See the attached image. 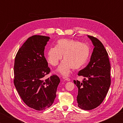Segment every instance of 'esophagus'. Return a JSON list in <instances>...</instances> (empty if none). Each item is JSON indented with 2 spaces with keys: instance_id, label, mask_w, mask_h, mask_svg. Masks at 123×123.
<instances>
[{
  "instance_id": "obj_1",
  "label": "esophagus",
  "mask_w": 123,
  "mask_h": 123,
  "mask_svg": "<svg viewBox=\"0 0 123 123\" xmlns=\"http://www.w3.org/2000/svg\"><path fill=\"white\" fill-rule=\"evenodd\" d=\"M63 79H64V80H65L66 81H69L70 80V79L69 78H67V77H63Z\"/></svg>"
}]
</instances>
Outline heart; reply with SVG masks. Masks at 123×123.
Here are the masks:
<instances>
[{"label":"heart","instance_id":"obj_1","mask_svg":"<svg viewBox=\"0 0 123 123\" xmlns=\"http://www.w3.org/2000/svg\"><path fill=\"white\" fill-rule=\"evenodd\" d=\"M88 45L74 39L63 38L57 42L56 46L50 48L47 59L52 66H57L63 57L64 59L57 69V72L64 76L68 75L73 68L79 69L82 67L90 55Z\"/></svg>","mask_w":123,"mask_h":123}]
</instances>
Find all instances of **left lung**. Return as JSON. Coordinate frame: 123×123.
I'll list each match as a JSON object with an SVG mask.
<instances>
[{"mask_svg": "<svg viewBox=\"0 0 123 123\" xmlns=\"http://www.w3.org/2000/svg\"><path fill=\"white\" fill-rule=\"evenodd\" d=\"M87 37L94 48L88 65L79 72L78 75L84 78L83 81L74 80L78 88V106L84 110L94 109L100 105L111 85V66L107 51L98 39Z\"/></svg>", "mask_w": 123, "mask_h": 123, "instance_id": "obj_1", "label": "left lung"}]
</instances>
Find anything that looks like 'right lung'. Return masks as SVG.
Wrapping results in <instances>:
<instances>
[{
    "label": "right lung",
    "mask_w": 123,
    "mask_h": 123,
    "mask_svg": "<svg viewBox=\"0 0 123 123\" xmlns=\"http://www.w3.org/2000/svg\"><path fill=\"white\" fill-rule=\"evenodd\" d=\"M49 39L41 35L29 37L14 60V84L17 91L26 105L38 111L52 105L60 82L57 75L44 79L50 71L44 53Z\"/></svg>",
    "instance_id": "right-lung-1"
}]
</instances>
